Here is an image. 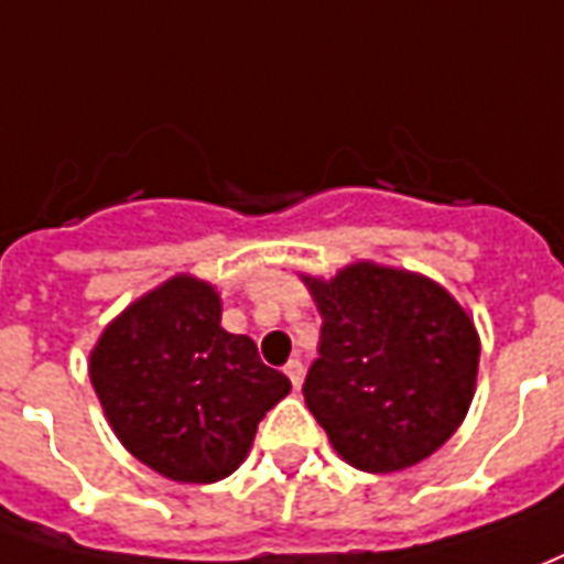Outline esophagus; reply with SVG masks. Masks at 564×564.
<instances>
[{
    "mask_svg": "<svg viewBox=\"0 0 564 564\" xmlns=\"http://www.w3.org/2000/svg\"><path fill=\"white\" fill-rule=\"evenodd\" d=\"M283 372H286V378L293 381V388L299 391V384H302V378H305V366H302V360H290Z\"/></svg>",
    "mask_w": 564,
    "mask_h": 564,
    "instance_id": "34e87169",
    "label": "esophagus"
}]
</instances>
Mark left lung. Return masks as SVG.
<instances>
[{
    "mask_svg": "<svg viewBox=\"0 0 564 564\" xmlns=\"http://www.w3.org/2000/svg\"><path fill=\"white\" fill-rule=\"evenodd\" d=\"M299 278L323 317L302 391L338 458L364 474L431 458L474 403V317L443 283L369 259Z\"/></svg>",
    "mask_w": 564,
    "mask_h": 564,
    "instance_id": "obj_1",
    "label": "left lung"
}]
</instances>
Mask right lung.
Instances as JSON below:
<instances>
[{"label": "right lung", "instance_id": "obj_1", "mask_svg": "<svg viewBox=\"0 0 564 564\" xmlns=\"http://www.w3.org/2000/svg\"><path fill=\"white\" fill-rule=\"evenodd\" d=\"M88 376L118 443L173 482H219L253 448L290 378L223 329L210 281L173 274L133 299L90 348Z\"/></svg>", "mask_w": 564, "mask_h": 564}]
</instances>
